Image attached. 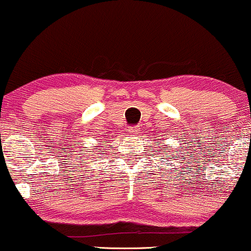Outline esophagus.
Masks as SVG:
<instances>
[{
  "label": "esophagus",
  "instance_id": "34e87169",
  "mask_svg": "<svg viewBox=\"0 0 251 251\" xmlns=\"http://www.w3.org/2000/svg\"><path fill=\"white\" fill-rule=\"evenodd\" d=\"M138 131H139L138 126H129V127H128V133L129 134H137Z\"/></svg>",
  "mask_w": 251,
  "mask_h": 251
}]
</instances>
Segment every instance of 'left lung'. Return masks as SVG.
I'll return each instance as SVG.
<instances>
[{
    "mask_svg": "<svg viewBox=\"0 0 251 251\" xmlns=\"http://www.w3.org/2000/svg\"><path fill=\"white\" fill-rule=\"evenodd\" d=\"M157 145H158V144H157ZM160 149H162V148H160ZM164 150H165V151H168V152H171V149H170V148L164 149ZM160 151H162V150H160ZM172 153H174V152H172ZM166 157H170V155H166Z\"/></svg>",
    "mask_w": 251,
    "mask_h": 251,
    "instance_id": "left-lung-1",
    "label": "left lung"
}]
</instances>
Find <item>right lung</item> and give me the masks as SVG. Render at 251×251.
<instances>
[{"label":"right lung","mask_w":251,"mask_h":251,"mask_svg":"<svg viewBox=\"0 0 251 251\" xmlns=\"http://www.w3.org/2000/svg\"><path fill=\"white\" fill-rule=\"evenodd\" d=\"M91 152H92V153H93V152H94V151H91ZM94 154H96V153H94ZM89 155H91V154H88V155H87V158L89 157Z\"/></svg>","instance_id":"1"}]
</instances>
